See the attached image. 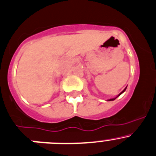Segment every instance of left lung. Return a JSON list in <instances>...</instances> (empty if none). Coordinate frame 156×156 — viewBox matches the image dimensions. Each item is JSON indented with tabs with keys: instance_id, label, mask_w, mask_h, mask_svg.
<instances>
[{
	"instance_id": "left-lung-1",
	"label": "left lung",
	"mask_w": 156,
	"mask_h": 156,
	"mask_svg": "<svg viewBox=\"0 0 156 156\" xmlns=\"http://www.w3.org/2000/svg\"><path fill=\"white\" fill-rule=\"evenodd\" d=\"M126 88H125V89H124V90H123V91H122V92H121V93H120V94H118V96H117V97H119V96H120V94H123V92H124V91H125V90H126ZM117 97H116V98H112V99H110V100H108V101H114V100H115V99H116V98H117Z\"/></svg>"
}]
</instances>
